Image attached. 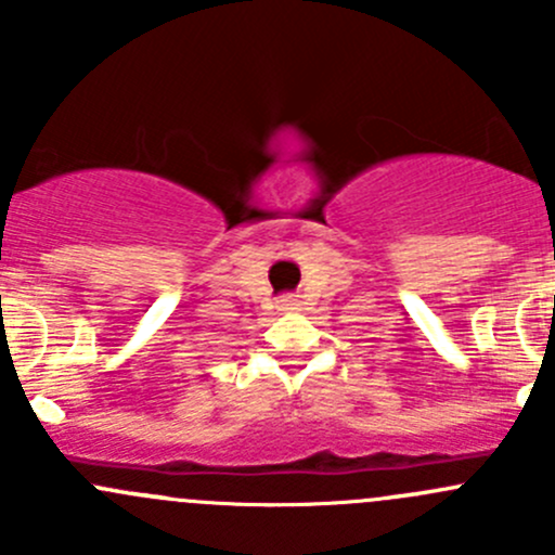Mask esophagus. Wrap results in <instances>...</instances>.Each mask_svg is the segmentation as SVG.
<instances>
[{"label":"esophagus","mask_w":555,"mask_h":555,"mask_svg":"<svg viewBox=\"0 0 555 555\" xmlns=\"http://www.w3.org/2000/svg\"><path fill=\"white\" fill-rule=\"evenodd\" d=\"M295 306H298V298H295V295H284V298L279 300V309L282 311H293Z\"/></svg>","instance_id":"34e87169"}]
</instances>
